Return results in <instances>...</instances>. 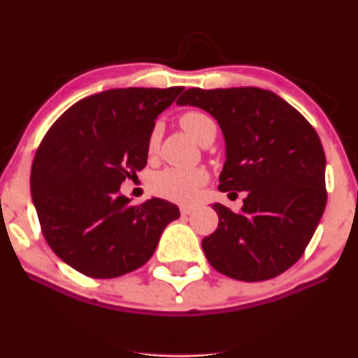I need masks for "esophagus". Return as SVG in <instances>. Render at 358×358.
<instances>
[{
	"instance_id": "obj_1",
	"label": "esophagus",
	"mask_w": 358,
	"mask_h": 358,
	"mask_svg": "<svg viewBox=\"0 0 358 358\" xmlns=\"http://www.w3.org/2000/svg\"><path fill=\"white\" fill-rule=\"evenodd\" d=\"M193 210H195V207H192V205H182V207H180L182 215H190Z\"/></svg>"
}]
</instances>
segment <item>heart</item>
Wrapping results in <instances>:
<instances>
[{"mask_svg":"<svg viewBox=\"0 0 358 358\" xmlns=\"http://www.w3.org/2000/svg\"><path fill=\"white\" fill-rule=\"evenodd\" d=\"M180 126L185 133L196 143L203 145L207 139H213L217 133V124L210 114L203 110H187L180 116ZM159 145V127L155 126L148 134L146 151L155 155ZM207 182V173L203 170H180V168H165L151 176V190L163 199L173 202H190L195 199L199 188Z\"/></svg>","mask_w":358,"mask_h":358,"instance_id":"heart-1","label":"heart"}]
</instances>
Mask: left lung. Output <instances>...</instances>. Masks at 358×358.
Instances as JSON below:
<instances>
[{
    "label": "left lung",
    "mask_w": 358,
    "mask_h": 358,
    "mask_svg": "<svg viewBox=\"0 0 358 358\" xmlns=\"http://www.w3.org/2000/svg\"><path fill=\"white\" fill-rule=\"evenodd\" d=\"M176 104L217 119L227 150L219 190L248 193L239 213L213 203L219 225L202 241L208 262L239 281L279 276L303 256L327 205V159L315 127L257 87H193Z\"/></svg>",
    "instance_id": "obj_1"
}]
</instances>
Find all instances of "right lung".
<instances>
[{
    "label": "right lung",
    "instance_id": "right-lung-1",
    "mask_svg": "<svg viewBox=\"0 0 358 358\" xmlns=\"http://www.w3.org/2000/svg\"><path fill=\"white\" fill-rule=\"evenodd\" d=\"M183 87L110 89L65 110L47 131L31 165L30 188L45 241L89 278H117L153 256L180 210L151 199L131 205L119 192L146 166L155 119Z\"/></svg>",
    "mask_w": 358,
    "mask_h": 358
}]
</instances>
